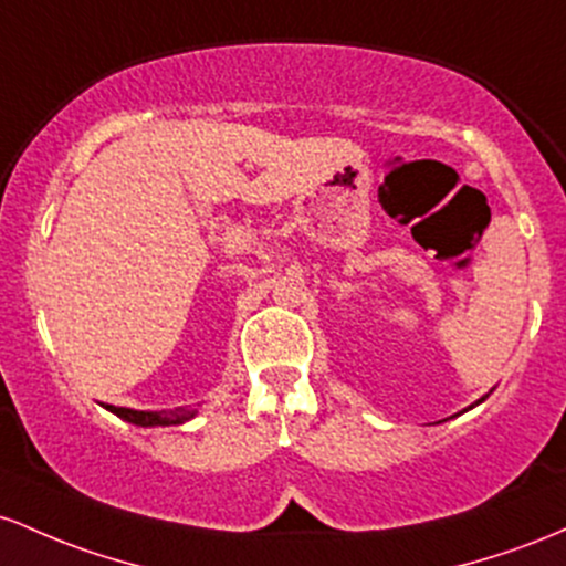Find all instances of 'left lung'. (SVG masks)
Here are the masks:
<instances>
[{
    "mask_svg": "<svg viewBox=\"0 0 566 566\" xmlns=\"http://www.w3.org/2000/svg\"><path fill=\"white\" fill-rule=\"evenodd\" d=\"M489 392H492V390H489ZM489 392H486V396H484V398H479V401H475V403H473V406H479V403H481V401H486V398H489ZM473 406H468V409H473Z\"/></svg>",
    "mask_w": 566,
    "mask_h": 566,
    "instance_id": "1",
    "label": "left lung"
}]
</instances>
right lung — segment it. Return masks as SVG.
Returning a JSON list of instances; mask_svg holds the SVG:
<instances>
[{"instance_id":"right-lung-1","label":"right lung","mask_w":566,"mask_h":566,"mask_svg":"<svg viewBox=\"0 0 566 566\" xmlns=\"http://www.w3.org/2000/svg\"><path fill=\"white\" fill-rule=\"evenodd\" d=\"M112 415H117L119 420L138 424V428H168V424H184L198 415V409H187V406H179L174 411H136L125 409V406H106Z\"/></svg>"}]
</instances>
